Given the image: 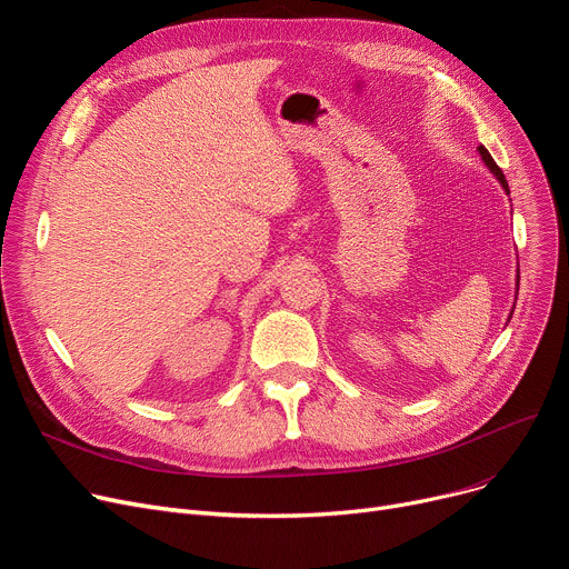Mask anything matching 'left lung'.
Here are the masks:
<instances>
[{"instance_id": "obj_1", "label": "left lung", "mask_w": 569, "mask_h": 569, "mask_svg": "<svg viewBox=\"0 0 569 569\" xmlns=\"http://www.w3.org/2000/svg\"><path fill=\"white\" fill-rule=\"evenodd\" d=\"M477 152H480V157H482V161H485V166L491 170V174L498 179V182H500V187L507 191V193H510V187H507V179H505V174H502V170L496 166V161L491 159V154L487 152V147L485 144H480V147H477ZM517 286H519V274H517ZM512 318V316H510Z\"/></svg>"}]
</instances>
